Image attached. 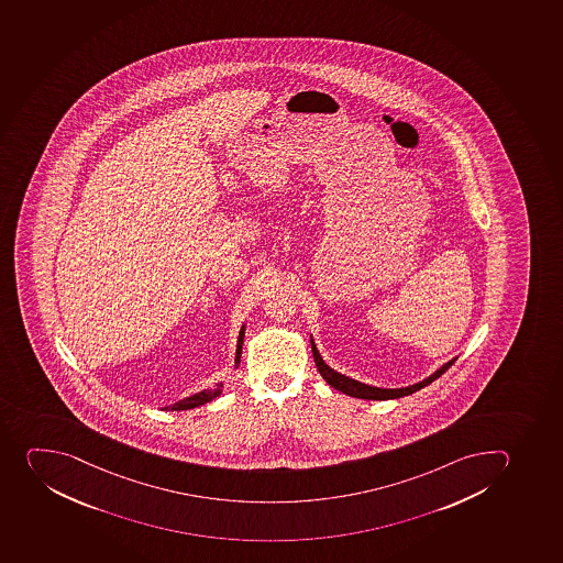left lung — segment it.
Instances as JSON below:
<instances>
[{"instance_id": "obj_1", "label": "left lung", "mask_w": 563, "mask_h": 563, "mask_svg": "<svg viewBox=\"0 0 563 563\" xmlns=\"http://www.w3.org/2000/svg\"><path fill=\"white\" fill-rule=\"evenodd\" d=\"M311 351H313L314 364L319 367L320 375H322V378H324L331 387H335L336 391L346 393L350 397L366 398V400H389V398H400L406 397V395H411V393L429 386V384L437 380L440 375H444L449 367L453 366L454 361H456V358H454V361L448 362L445 366L440 367L439 372L433 373L431 377L426 378V380L420 382V384H415V386L402 387V389H380V387L366 386V384H361V382L351 380V378L344 377L341 373L333 372V369L325 366L324 361L320 358L319 351L314 347L313 342H311Z\"/></svg>"}]
</instances>
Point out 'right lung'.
<instances>
[{"label":"right lung","instance_id":"right-lung-1","mask_svg":"<svg viewBox=\"0 0 563 563\" xmlns=\"http://www.w3.org/2000/svg\"><path fill=\"white\" fill-rule=\"evenodd\" d=\"M243 335L244 328L241 330V335H239L238 364L239 358H241V350H243ZM219 395H221V386H216L213 389H210V391L197 393V395H194V397L185 398V400H181V402L174 404V406H170V408L166 409H172V411H185V409L197 408V406H202V404L210 402V400L219 397Z\"/></svg>","mask_w":563,"mask_h":563}]
</instances>
